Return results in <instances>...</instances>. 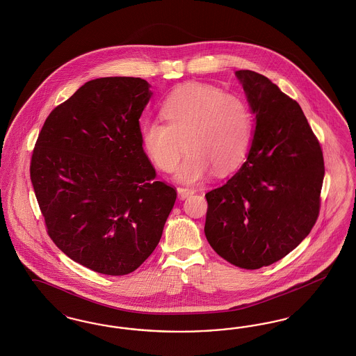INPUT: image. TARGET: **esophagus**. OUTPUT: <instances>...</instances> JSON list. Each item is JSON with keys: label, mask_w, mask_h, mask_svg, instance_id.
<instances>
[{"label": "esophagus", "mask_w": 356, "mask_h": 356, "mask_svg": "<svg viewBox=\"0 0 356 356\" xmlns=\"http://www.w3.org/2000/svg\"><path fill=\"white\" fill-rule=\"evenodd\" d=\"M193 193H195V189H192V188H181V186L177 188V195H179L180 200L188 199Z\"/></svg>", "instance_id": "esophagus-1"}]
</instances>
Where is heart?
Listing matches in <instances>:
<instances>
[{
    "mask_svg": "<svg viewBox=\"0 0 356 356\" xmlns=\"http://www.w3.org/2000/svg\"><path fill=\"white\" fill-rule=\"evenodd\" d=\"M161 118L140 128L145 154L159 170L170 172L183 151L188 155L175 177L195 184L216 170H234L246 155L252 140V116L248 106L213 86L191 83L173 91L161 106Z\"/></svg>",
    "mask_w": 356,
    "mask_h": 356,
    "instance_id": "obj_1",
    "label": "heart"
}]
</instances>
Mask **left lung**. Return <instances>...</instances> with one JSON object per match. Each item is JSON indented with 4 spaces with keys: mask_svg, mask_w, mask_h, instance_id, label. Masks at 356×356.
Returning <instances> with one entry per match:
<instances>
[{
    "mask_svg": "<svg viewBox=\"0 0 356 356\" xmlns=\"http://www.w3.org/2000/svg\"><path fill=\"white\" fill-rule=\"evenodd\" d=\"M254 131L241 168L205 195V236L214 252L242 269L280 261L303 241L319 214L325 163L296 100L266 76L236 72Z\"/></svg>",
    "mask_w": 356,
    "mask_h": 356,
    "instance_id": "8db88e82",
    "label": "left lung"
}]
</instances>
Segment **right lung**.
Masks as SVG:
<instances>
[{
    "label": "right lung",
    "mask_w": 356,
    "mask_h": 356,
    "mask_svg": "<svg viewBox=\"0 0 356 356\" xmlns=\"http://www.w3.org/2000/svg\"><path fill=\"white\" fill-rule=\"evenodd\" d=\"M151 85L131 76L87 82L47 116L30 179L49 236L72 261L107 275L152 254L176 201L143 149Z\"/></svg>",
    "instance_id": "right-lung-1"
}]
</instances>
